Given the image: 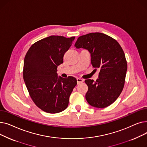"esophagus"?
<instances>
[{
    "mask_svg": "<svg viewBox=\"0 0 147 147\" xmlns=\"http://www.w3.org/2000/svg\"><path fill=\"white\" fill-rule=\"evenodd\" d=\"M83 81H84V80H83V79H80V78H78V79H77V82H78V84H80V83H83Z\"/></svg>",
    "mask_w": 147,
    "mask_h": 147,
    "instance_id": "esophagus-1",
    "label": "esophagus"
}]
</instances>
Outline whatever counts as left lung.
<instances>
[{"instance_id": "obj_1", "label": "left lung", "mask_w": 147, "mask_h": 147, "mask_svg": "<svg viewBox=\"0 0 147 147\" xmlns=\"http://www.w3.org/2000/svg\"><path fill=\"white\" fill-rule=\"evenodd\" d=\"M74 46L88 50L92 66L100 70L96 82L91 79L84 81L88 86L86 101L91 106L101 109L110 105L123 90L127 68L120 45L104 33H90L80 36Z\"/></svg>"}]
</instances>
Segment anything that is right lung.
<instances>
[{"instance_id": "1", "label": "right lung", "mask_w": 147, "mask_h": 147, "mask_svg": "<svg viewBox=\"0 0 147 147\" xmlns=\"http://www.w3.org/2000/svg\"><path fill=\"white\" fill-rule=\"evenodd\" d=\"M74 38L51 36L34 43L26 53L23 78L30 97L45 112L58 113L68 105L77 80L58 77L57 72Z\"/></svg>"}]
</instances>
